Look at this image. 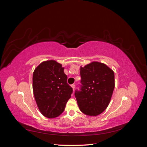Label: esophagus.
I'll return each instance as SVG.
<instances>
[{
	"label": "esophagus",
	"mask_w": 147,
	"mask_h": 147,
	"mask_svg": "<svg viewBox=\"0 0 147 147\" xmlns=\"http://www.w3.org/2000/svg\"><path fill=\"white\" fill-rule=\"evenodd\" d=\"M75 84H72V89H73V90H75Z\"/></svg>",
	"instance_id": "1"
}]
</instances>
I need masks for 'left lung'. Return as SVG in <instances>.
<instances>
[{"mask_svg": "<svg viewBox=\"0 0 147 147\" xmlns=\"http://www.w3.org/2000/svg\"><path fill=\"white\" fill-rule=\"evenodd\" d=\"M81 85L75 90L78 107L89 116H97L107 107L115 88L113 71L98 62L80 68Z\"/></svg>", "mask_w": 147, "mask_h": 147, "instance_id": "1", "label": "left lung"}]
</instances>
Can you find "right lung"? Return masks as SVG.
Returning <instances> with one entry per match:
<instances>
[{
	"label": "right lung",
	"mask_w": 147,
	"mask_h": 147,
	"mask_svg": "<svg viewBox=\"0 0 147 147\" xmlns=\"http://www.w3.org/2000/svg\"><path fill=\"white\" fill-rule=\"evenodd\" d=\"M62 65L53 60L43 62L33 74V92L38 107L43 116L53 118L64 112L73 89Z\"/></svg>",
	"instance_id": "1"
}]
</instances>
